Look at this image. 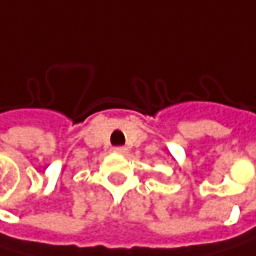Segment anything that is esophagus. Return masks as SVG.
I'll return each instance as SVG.
<instances>
[{"label": "esophagus", "mask_w": 256, "mask_h": 256, "mask_svg": "<svg viewBox=\"0 0 256 256\" xmlns=\"http://www.w3.org/2000/svg\"><path fill=\"white\" fill-rule=\"evenodd\" d=\"M128 150L125 148V147H115L114 148V153H116V154H125Z\"/></svg>", "instance_id": "esophagus-1"}]
</instances>
